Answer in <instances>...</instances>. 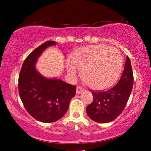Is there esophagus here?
<instances>
[{
	"label": "esophagus",
	"mask_w": 151,
	"mask_h": 151,
	"mask_svg": "<svg viewBox=\"0 0 151 151\" xmlns=\"http://www.w3.org/2000/svg\"><path fill=\"white\" fill-rule=\"evenodd\" d=\"M84 91V88H82L81 86H77L76 88V93L77 94H80L82 92Z\"/></svg>",
	"instance_id": "obj_1"
}]
</instances>
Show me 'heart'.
Wrapping results in <instances>:
<instances>
[{"mask_svg":"<svg viewBox=\"0 0 151 151\" xmlns=\"http://www.w3.org/2000/svg\"><path fill=\"white\" fill-rule=\"evenodd\" d=\"M122 57L113 47L97 45L78 49L66 61L65 67L71 77L82 69V77L88 86L100 89L116 81L122 69Z\"/></svg>","mask_w":151,"mask_h":151,"instance_id":"1","label":"heart"}]
</instances>
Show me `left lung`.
Here are the masks:
<instances>
[{
  "mask_svg": "<svg viewBox=\"0 0 151 151\" xmlns=\"http://www.w3.org/2000/svg\"><path fill=\"white\" fill-rule=\"evenodd\" d=\"M133 85V74L129 58L118 83L104 91H93V100L86 107L88 116L98 123H108L119 116L129 100Z\"/></svg>",
  "mask_w": 151,
  "mask_h": 151,
  "instance_id": "left-lung-1",
  "label": "left lung"
}]
</instances>
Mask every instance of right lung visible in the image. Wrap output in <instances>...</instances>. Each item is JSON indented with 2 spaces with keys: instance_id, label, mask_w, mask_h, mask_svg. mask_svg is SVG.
<instances>
[{
  "instance_id": "obj_1",
  "label": "right lung",
  "mask_w": 151,
  "mask_h": 151,
  "mask_svg": "<svg viewBox=\"0 0 151 151\" xmlns=\"http://www.w3.org/2000/svg\"><path fill=\"white\" fill-rule=\"evenodd\" d=\"M55 45L56 42L49 40L34 49L24 60L18 77V91L24 108L34 118L45 123L62 118L76 95L75 86L59 78L45 77L37 71L39 57Z\"/></svg>"
}]
</instances>
